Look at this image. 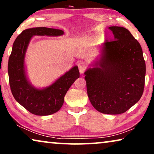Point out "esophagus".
Returning <instances> with one entry per match:
<instances>
[{
    "label": "esophagus",
    "mask_w": 154,
    "mask_h": 154,
    "mask_svg": "<svg viewBox=\"0 0 154 154\" xmlns=\"http://www.w3.org/2000/svg\"><path fill=\"white\" fill-rule=\"evenodd\" d=\"M78 66H79V69L80 73H82V74H83V73L85 72V70L88 68L87 66H86L85 64H83V62H79V64H78Z\"/></svg>",
    "instance_id": "34e87169"
}]
</instances>
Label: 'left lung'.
Here are the masks:
<instances>
[{
  "label": "left lung",
  "mask_w": 154,
  "mask_h": 154,
  "mask_svg": "<svg viewBox=\"0 0 154 154\" xmlns=\"http://www.w3.org/2000/svg\"><path fill=\"white\" fill-rule=\"evenodd\" d=\"M113 39L103 44L102 56L85 72L88 97L94 108L120 114L135 104L144 92L146 64L140 44L127 29L110 26Z\"/></svg>",
  "instance_id": "8db88e82"
}]
</instances>
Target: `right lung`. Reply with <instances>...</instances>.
Listing matches in <instances>:
<instances>
[{
  "label": "right lung",
  "mask_w": 154,
  "mask_h": 154,
  "mask_svg": "<svg viewBox=\"0 0 154 154\" xmlns=\"http://www.w3.org/2000/svg\"><path fill=\"white\" fill-rule=\"evenodd\" d=\"M64 34L60 29L36 27L24 30L17 37L8 60V75L12 94L18 103L33 114L48 116L56 113L62 106L69 88L80 76L75 66L49 87L36 89L30 85L25 74L24 56L33 35L57 36Z\"/></svg>",
  "instance_id": "right-lung-1"
}]
</instances>
